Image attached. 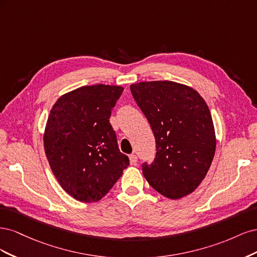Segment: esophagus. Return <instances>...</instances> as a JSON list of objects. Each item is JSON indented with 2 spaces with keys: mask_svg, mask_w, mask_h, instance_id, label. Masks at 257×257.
<instances>
[{
  "mask_svg": "<svg viewBox=\"0 0 257 257\" xmlns=\"http://www.w3.org/2000/svg\"><path fill=\"white\" fill-rule=\"evenodd\" d=\"M128 159H130V163L132 165H135L136 164V162H137V157L135 154H131L130 157H128Z\"/></svg>",
  "mask_w": 257,
  "mask_h": 257,
  "instance_id": "esophagus-1",
  "label": "esophagus"
}]
</instances>
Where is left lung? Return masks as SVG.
I'll list each match as a JSON object with an SVG mask.
<instances>
[{
	"label": "left lung",
	"mask_w": 257,
	"mask_h": 257,
	"mask_svg": "<svg viewBox=\"0 0 257 257\" xmlns=\"http://www.w3.org/2000/svg\"><path fill=\"white\" fill-rule=\"evenodd\" d=\"M136 103L149 121L157 157L143 174L152 188L169 199L190 195L204 180L216 147L206 100L189 85L169 80L131 84Z\"/></svg>",
	"instance_id": "8db88e82"
}]
</instances>
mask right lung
<instances>
[{"label":"right lung","mask_w":257,"mask_h":257,"mask_svg":"<svg viewBox=\"0 0 257 257\" xmlns=\"http://www.w3.org/2000/svg\"><path fill=\"white\" fill-rule=\"evenodd\" d=\"M120 85H84L61 95L44 132L50 168L68 195L95 203L111 190L130 164L109 122Z\"/></svg>","instance_id":"add662e5"}]
</instances>
